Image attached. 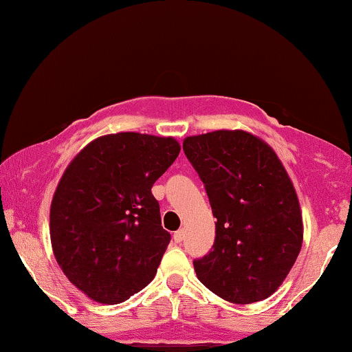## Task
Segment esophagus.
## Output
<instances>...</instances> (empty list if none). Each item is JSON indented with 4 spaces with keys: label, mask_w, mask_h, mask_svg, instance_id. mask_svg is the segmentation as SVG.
Masks as SVG:
<instances>
[{
    "label": "esophagus",
    "mask_w": 352,
    "mask_h": 352,
    "mask_svg": "<svg viewBox=\"0 0 352 352\" xmlns=\"http://www.w3.org/2000/svg\"><path fill=\"white\" fill-rule=\"evenodd\" d=\"M184 236H185L184 230H179V232L173 233V241H175V243H182V241H184Z\"/></svg>",
    "instance_id": "esophagus-1"
}]
</instances>
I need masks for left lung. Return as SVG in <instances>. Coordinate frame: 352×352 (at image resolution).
Listing matches in <instances>:
<instances>
[{
  "label": "left lung",
  "instance_id": "8db88e82",
  "mask_svg": "<svg viewBox=\"0 0 352 352\" xmlns=\"http://www.w3.org/2000/svg\"><path fill=\"white\" fill-rule=\"evenodd\" d=\"M184 152L217 218L215 243L193 261L197 276L236 305L265 300L288 276L302 245L292 179L273 148L245 131L187 137Z\"/></svg>",
  "mask_w": 352,
  "mask_h": 352
}]
</instances>
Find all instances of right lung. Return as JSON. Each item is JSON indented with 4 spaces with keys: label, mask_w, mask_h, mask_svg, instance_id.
I'll return each mask as SVG.
<instances>
[{
    "label": "right lung",
    "mask_w": 352,
    "mask_h": 352,
    "mask_svg": "<svg viewBox=\"0 0 352 352\" xmlns=\"http://www.w3.org/2000/svg\"><path fill=\"white\" fill-rule=\"evenodd\" d=\"M173 137L119 132L72 159L51 201L56 261L91 300L117 305L155 276L170 233L152 185L179 157Z\"/></svg>",
    "instance_id": "obj_1"
}]
</instances>
